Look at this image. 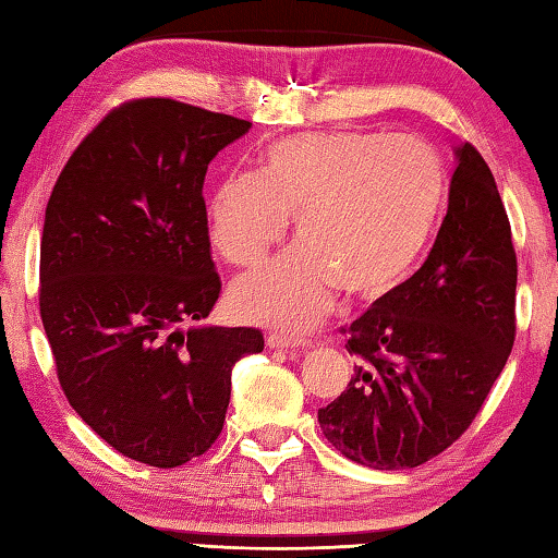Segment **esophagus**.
I'll return each instance as SVG.
<instances>
[{"mask_svg": "<svg viewBox=\"0 0 558 558\" xmlns=\"http://www.w3.org/2000/svg\"><path fill=\"white\" fill-rule=\"evenodd\" d=\"M266 343L268 348H276V351H300V348L307 345V341H298V338H290L282 333H268Z\"/></svg>", "mask_w": 558, "mask_h": 558, "instance_id": "34e87169", "label": "esophagus"}]
</instances>
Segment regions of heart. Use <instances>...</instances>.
<instances>
[{
	"instance_id": "obj_1",
	"label": "heart",
	"mask_w": 558,
	"mask_h": 558,
	"mask_svg": "<svg viewBox=\"0 0 558 558\" xmlns=\"http://www.w3.org/2000/svg\"><path fill=\"white\" fill-rule=\"evenodd\" d=\"M442 195V163L416 137L336 130L276 140L254 173L215 189L210 242L227 264L254 268L286 239L292 217L300 246L239 278L232 310L302 333L338 290L355 300L395 290L428 246Z\"/></svg>"
}]
</instances>
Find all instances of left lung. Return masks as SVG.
<instances>
[{"label": "left lung", "instance_id": "8db88e82", "mask_svg": "<svg viewBox=\"0 0 558 558\" xmlns=\"http://www.w3.org/2000/svg\"><path fill=\"white\" fill-rule=\"evenodd\" d=\"M515 288L506 205L464 142L425 264L341 329L357 365L343 395L319 409L326 440L373 469L418 466L460 440L508 363Z\"/></svg>", "mask_w": 558, "mask_h": 558}]
</instances>
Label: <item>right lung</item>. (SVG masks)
Masks as SVG:
<instances>
[{
  "label": "right lung",
  "instance_id": "obj_1",
  "mask_svg": "<svg viewBox=\"0 0 558 558\" xmlns=\"http://www.w3.org/2000/svg\"><path fill=\"white\" fill-rule=\"evenodd\" d=\"M242 118L173 98L113 108L64 163L40 239V319L70 407L130 460L171 469L222 433L258 329L198 326L222 282L210 258L207 163Z\"/></svg>",
  "mask_w": 558,
  "mask_h": 558
}]
</instances>
